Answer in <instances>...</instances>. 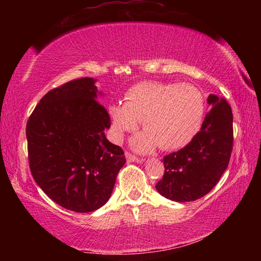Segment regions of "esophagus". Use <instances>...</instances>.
<instances>
[{
    "instance_id": "obj_1",
    "label": "esophagus",
    "mask_w": 261,
    "mask_h": 261,
    "mask_svg": "<svg viewBox=\"0 0 261 261\" xmlns=\"http://www.w3.org/2000/svg\"><path fill=\"white\" fill-rule=\"evenodd\" d=\"M125 158H126L127 162H137V163L143 162V160H140V159L136 158L135 155H132V154H130V153H125Z\"/></svg>"
}]
</instances>
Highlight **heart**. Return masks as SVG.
Instances as JSON below:
<instances>
[{
	"mask_svg": "<svg viewBox=\"0 0 261 261\" xmlns=\"http://www.w3.org/2000/svg\"><path fill=\"white\" fill-rule=\"evenodd\" d=\"M107 113L110 135L117 143L141 121L145 130L130 141L135 151L148 153L159 145L163 151H175L188 146L199 134L205 100L189 84L143 82L125 92L124 103L109 105Z\"/></svg>",
	"mask_w": 261,
	"mask_h": 261,
	"instance_id": "1",
	"label": "heart"
}]
</instances>
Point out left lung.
<instances>
[{
  "mask_svg": "<svg viewBox=\"0 0 261 261\" xmlns=\"http://www.w3.org/2000/svg\"><path fill=\"white\" fill-rule=\"evenodd\" d=\"M211 110L188 146L163 159L165 174L158 192L177 202L194 201L213 189L227 169L232 149V112L218 95L210 94Z\"/></svg>",
  "mask_w": 261,
  "mask_h": 261,
  "instance_id": "left-lung-1",
  "label": "left lung"
}]
</instances>
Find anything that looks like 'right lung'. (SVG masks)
I'll return each mask as SVG.
<instances>
[{
  "label": "right lung",
  "instance_id": "add662e5",
  "mask_svg": "<svg viewBox=\"0 0 261 261\" xmlns=\"http://www.w3.org/2000/svg\"><path fill=\"white\" fill-rule=\"evenodd\" d=\"M95 83L81 78L49 91L26 125L34 180L53 201L78 213L109 200L125 163L122 148L106 138L110 121Z\"/></svg>",
  "mask_w": 261,
  "mask_h": 261
}]
</instances>
